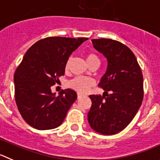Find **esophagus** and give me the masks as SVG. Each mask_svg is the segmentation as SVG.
Returning <instances> with one entry per match:
<instances>
[{
	"mask_svg": "<svg viewBox=\"0 0 160 160\" xmlns=\"http://www.w3.org/2000/svg\"><path fill=\"white\" fill-rule=\"evenodd\" d=\"M82 97V95H80V94H78V95H77V98H78V99H80V98H81Z\"/></svg>",
	"mask_w": 160,
	"mask_h": 160,
	"instance_id": "34e87169",
	"label": "esophagus"
}]
</instances>
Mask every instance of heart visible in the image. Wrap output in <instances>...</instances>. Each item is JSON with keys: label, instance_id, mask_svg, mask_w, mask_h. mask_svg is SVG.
I'll return each mask as SVG.
<instances>
[{"label": "heart", "instance_id": "obj_1", "mask_svg": "<svg viewBox=\"0 0 160 160\" xmlns=\"http://www.w3.org/2000/svg\"><path fill=\"white\" fill-rule=\"evenodd\" d=\"M86 61H87L88 65L95 62H99L98 57L93 53L88 54L86 57ZM68 85L70 88L77 91L79 93L84 94L87 93L89 89L93 86V81L90 79L84 78V77H76V78L70 80Z\"/></svg>", "mask_w": 160, "mask_h": 160}]
</instances>
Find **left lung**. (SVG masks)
<instances>
[{
	"mask_svg": "<svg viewBox=\"0 0 160 160\" xmlns=\"http://www.w3.org/2000/svg\"><path fill=\"white\" fill-rule=\"evenodd\" d=\"M92 42L94 48L107 58V68L98 83L105 92L102 96H89L92 104L88 118L95 132L113 135L130 123L141 107L143 75L135 55L125 45L110 38Z\"/></svg>",
	"mask_w": 160,
	"mask_h": 160,
	"instance_id": "1",
	"label": "left lung"
}]
</instances>
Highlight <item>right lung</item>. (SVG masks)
Segmentation results:
<instances>
[{
  "label": "right lung",
  "mask_w": 160,
  "mask_h": 160,
  "mask_svg": "<svg viewBox=\"0 0 160 160\" xmlns=\"http://www.w3.org/2000/svg\"><path fill=\"white\" fill-rule=\"evenodd\" d=\"M87 38L48 37L31 46L14 75L15 99L19 113L31 127L39 130L58 127L77 98L72 89L58 97L51 86L65 74L68 58Z\"/></svg>",
  "instance_id": "obj_1"
}]
</instances>
